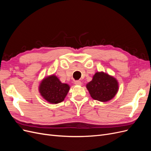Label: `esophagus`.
<instances>
[{"mask_svg": "<svg viewBox=\"0 0 151 151\" xmlns=\"http://www.w3.org/2000/svg\"><path fill=\"white\" fill-rule=\"evenodd\" d=\"M74 84L77 86H81L82 85V83H81V81H76L74 82Z\"/></svg>", "mask_w": 151, "mask_h": 151, "instance_id": "esophagus-1", "label": "esophagus"}]
</instances>
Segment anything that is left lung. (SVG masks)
Segmentation results:
<instances>
[{"label": "left lung", "instance_id": "obj_1", "mask_svg": "<svg viewBox=\"0 0 151 151\" xmlns=\"http://www.w3.org/2000/svg\"><path fill=\"white\" fill-rule=\"evenodd\" d=\"M86 88L93 99L107 102L115 96L119 84L113 76L101 71L95 73L93 79L86 84Z\"/></svg>", "mask_w": 151, "mask_h": 151}]
</instances>
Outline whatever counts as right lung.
Returning <instances> with one entry per match:
<instances>
[{
    "mask_svg": "<svg viewBox=\"0 0 151 151\" xmlns=\"http://www.w3.org/2000/svg\"><path fill=\"white\" fill-rule=\"evenodd\" d=\"M69 90L70 86L67 83H62L55 74L44 77L41 81L38 88L42 97L51 104L62 102Z\"/></svg>",
    "mask_w": 151,
    "mask_h": 151,
    "instance_id": "add662e5",
    "label": "right lung"
}]
</instances>
